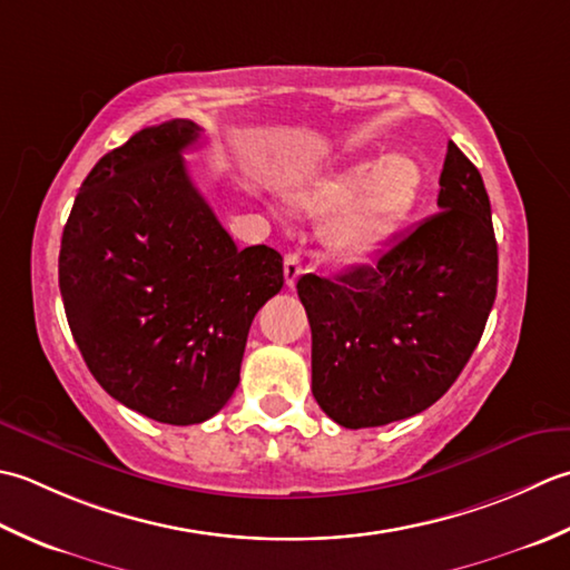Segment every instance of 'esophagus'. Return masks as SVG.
<instances>
[{
	"label": "esophagus",
	"mask_w": 570,
	"mask_h": 570,
	"mask_svg": "<svg viewBox=\"0 0 570 570\" xmlns=\"http://www.w3.org/2000/svg\"><path fill=\"white\" fill-rule=\"evenodd\" d=\"M302 275V261L297 253H287L285 255V283L293 287L297 283V277Z\"/></svg>",
	"instance_id": "34e87169"
}]
</instances>
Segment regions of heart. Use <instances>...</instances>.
I'll return each instance as SVG.
<instances>
[{
    "instance_id": "obj_1",
    "label": "heart",
    "mask_w": 570,
    "mask_h": 570,
    "mask_svg": "<svg viewBox=\"0 0 570 570\" xmlns=\"http://www.w3.org/2000/svg\"><path fill=\"white\" fill-rule=\"evenodd\" d=\"M423 169L405 155L356 161L289 191L302 212H330L322 226L324 243L346 258L374 250L389 230L415 206L423 189Z\"/></svg>"
}]
</instances>
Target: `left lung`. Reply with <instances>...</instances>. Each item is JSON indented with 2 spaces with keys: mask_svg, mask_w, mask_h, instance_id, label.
Instances as JSON below:
<instances>
[{
  "mask_svg": "<svg viewBox=\"0 0 570 570\" xmlns=\"http://www.w3.org/2000/svg\"><path fill=\"white\" fill-rule=\"evenodd\" d=\"M440 212L368 263L302 275L312 330V393L344 428L403 421L455 383L497 297L492 208L455 142L440 171Z\"/></svg>",
  "mask_w": 570,
  "mask_h": 570,
  "instance_id": "left-lung-1",
  "label": "left lung"
}]
</instances>
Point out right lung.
Listing matches in <instances>:
<instances>
[{
    "instance_id": "1",
    "label": "right lung",
    "mask_w": 570,
    "mask_h": 570,
    "mask_svg": "<svg viewBox=\"0 0 570 570\" xmlns=\"http://www.w3.org/2000/svg\"><path fill=\"white\" fill-rule=\"evenodd\" d=\"M202 127L169 120L98 159L66 220L58 285L90 374L169 425L216 415L240 381L250 322L283 258L238 250L184 165Z\"/></svg>"
}]
</instances>
